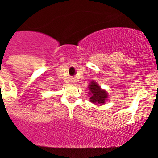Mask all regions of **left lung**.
Masks as SVG:
<instances>
[{"label": "left lung", "mask_w": 158, "mask_h": 158, "mask_svg": "<svg viewBox=\"0 0 158 158\" xmlns=\"http://www.w3.org/2000/svg\"><path fill=\"white\" fill-rule=\"evenodd\" d=\"M89 98L90 101L95 104H103L107 101L108 94L105 90L101 89L97 82L92 81L89 85Z\"/></svg>", "instance_id": "obj_1"}]
</instances>
